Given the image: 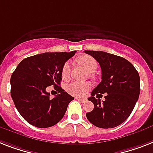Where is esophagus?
<instances>
[{"label": "esophagus", "instance_id": "34e87169", "mask_svg": "<svg viewBox=\"0 0 153 153\" xmlns=\"http://www.w3.org/2000/svg\"><path fill=\"white\" fill-rule=\"evenodd\" d=\"M76 100H79V101H81V102H85V99H82V98L77 97V98H76Z\"/></svg>", "mask_w": 153, "mask_h": 153}]
</instances>
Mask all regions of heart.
Here are the masks:
<instances>
[{"mask_svg": "<svg viewBox=\"0 0 153 153\" xmlns=\"http://www.w3.org/2000/svg\"><path fill=\"white\" fill-rule=\"evenodd\" d=\"M78 61L89 73L94 72L97 69V61L94 57L90 56H82L79 57ZM71 69V63L70 61H67L62 68V76L64 78H68L70 75ZM89 87H90L89 83L80 82L74 81L69 83L67 85L66 89L72 96L82 97L86 94V92L89 89Z\"/></svg>", "mask_w": 153, "mask_h": 153, "instance_id": "1", "label": "heart"}]
</instances>
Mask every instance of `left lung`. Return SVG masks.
Here are the masks:
<instances>
[{
	"label": "left lung",
	"mask_w": 153,
	"mask_h": 153,
	"mask_svg": "<svg viewBox=\"0 0 153 153\" xmlns=\"http://www.w3.org/2000/svg\"><path fill=\"white\" fill-rule=\"evenodd\" d=\"M99 63L101 82L92 91L88 100L94 103V110L86 113L92 124L100 128H113L130 116L140 94V77L130 62L123 57L102 51H84ZM106 93L105 100L96 98ZM96 96V97H95Z\"/></svg>",
	"instance_id": "8db88e82"
}]
</instances>
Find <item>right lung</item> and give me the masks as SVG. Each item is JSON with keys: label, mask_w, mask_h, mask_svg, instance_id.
<instances>
[{"label": "right lung", "mask_w": 153, "mask_h": 153, "mask_svg": "<svg viewBox=\"0 0 153 153\" xmlns=\"http://www.w3.org/2000/svg\"><path fill=\"white\" fill-rule=\"evenodd\" d=\"M45 53L23 59L12 73L11 96L15 106L27 123L39 128L54 126L64 117L74 97L59 86L62 68L75 54ZM53 85L60 94L51 99L46 88Z\"/></svg>", "instance_id": "1"}]
</instances>
